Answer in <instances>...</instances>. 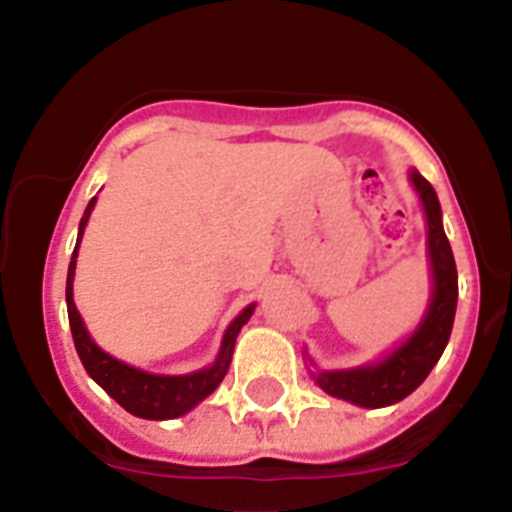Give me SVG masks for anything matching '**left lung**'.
<instances>
[{
  "label": "left lung",
  "instance_id": "8db88e82",
  "mask_svg": "<svg viewBox=\"0 0 512 512\" xmlns=\"http://www.w3.org/2000/svg\"><path fill=\"white\" fill-rule=\"evenodd\" d=\"M410 180L420 195L425 219H428V255L430 273H433V296H430L428 311H425L420 327L379 363L348 368V371L314 373L317 384L330 397L345 399V402L368 407V410L399 402L428 379V373L433 371L448 345L456 299H459V275H456L451 244L443 231L438 195L417 170L410 172Z\"/></svg>",
  "mask_w": 512,
  "mask_h": 512
}]
</instances>
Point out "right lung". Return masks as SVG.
<instances>
[{
  "label": "right lung",
  "mask_w": 512,
  "mask_h": 512,
  "mask_svg": "<svg viewBox=\"0 0 512 512\" xmlns=\"http://www.w3.org/2000/svg\"><path fill=\"white\" fill-rule=\"evenodd\" d=\"M95 201L97 198H92L87 211H84L82 221H79L77 247H74V255H71L69 275H66V309H69L71 337H74V348L79 353V361H82L84 371L90 373L92 379L108 391L110 397L121 404L123 410L131 412V415L144 417V420H172V417L185 415V412L193 410L195 404L203 402L224 381L226 371H229L231 353H234V342H237L239 330L252 317L255 304L247 306L229 324V330L224 332V340H221L216 363L203 368V371L188 373V376H157V373H146L141 368L128 366V363L118 361V358L108 355L105 350H100L92 342L82 317H79L77 306H74V288H71V283H74V268H77L79 242H82L84 226H87V219H90L92 208H95Z\"/></svg>",
  "instance_id": "obj_1"
}]
</instances>
